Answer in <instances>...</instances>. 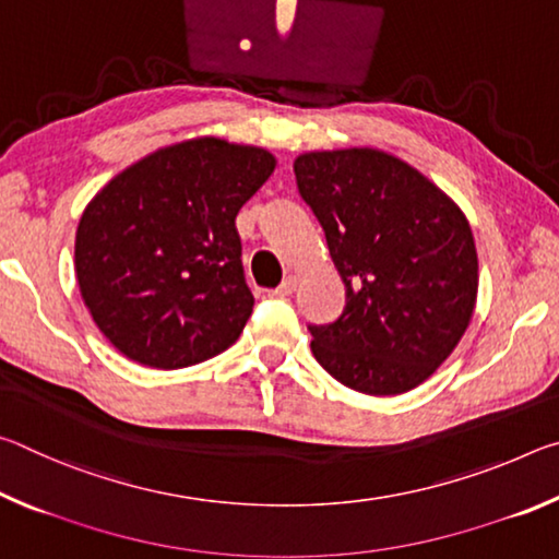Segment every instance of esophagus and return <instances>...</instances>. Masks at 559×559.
I'll return each mask as SVG.
<instances>
[{
    "instance_id": "34e87169",
    "label": "esophagus",
    "mask_w": 559,
    "mask_h": 559,
    "mask_svg": "<svg viewBox=\"0 0 559 559\" xmlns=\"http://www.w3.org/2000/svg\"><path fill=\"white\" fill-rule=\"evenodd\" d=\"M296 288H298V278L293 276V273H288V276L283 278L281 286H278L276 290H273V296H278V298H286V296H290V293L296 290Z\"/></svg>"
}]
</instances>
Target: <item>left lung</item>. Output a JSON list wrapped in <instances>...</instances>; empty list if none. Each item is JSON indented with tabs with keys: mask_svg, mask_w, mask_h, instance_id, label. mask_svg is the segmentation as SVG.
<instances>
[{
	"mask_svg": "<svg viewBox=\"0 0 559 559\" xmlns=\"http://www.w3.org/2000/svg\"><path fill=\"white\" fill-rule=\"evenodd\" d=\"M293 173L345 283L340 318L308 325L316 359L355 392L414 390L453 353L476 306L478 257L466 216L382 150L306 153Z\"/></svg>",
	"mask_w": 559,
	"mask_h": 559,
	"instance_id": "obj_1",
	"label": "left lung"
}]
</instances>
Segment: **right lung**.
Here are the masks:
<instances>
[{"label":"right lung","mask_w":559,"mask_h":559,"mask_svg":"<svg viewBox=\"0 0 559 559\" xmlns=\"http://www.w3.org/2000/svg\"><path fill=\"white\" fill-rule=\"evenodd\" d=\"M261 147L197 138L122 169L75 231V278L100 333L155 370L204 362L253 310L236 214L271 177Z\"/></svg>","instance_id":"1"}]
</instances>
